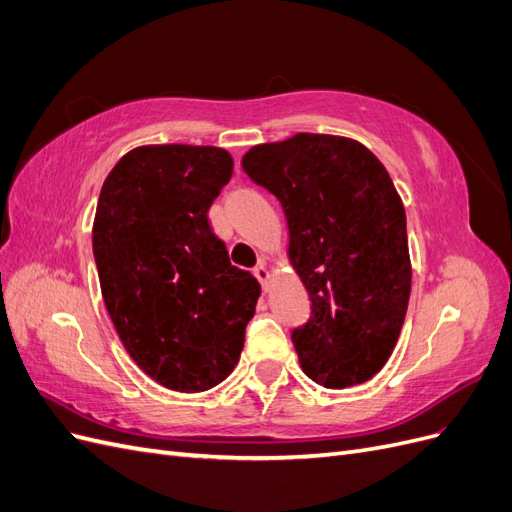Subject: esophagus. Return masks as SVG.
Instances as JSON below:
<instances>
[{
  "mask_svg": "<svg viewBox=\"0 0 512 512\" xmlns=\"http://www.w3.org/2000/svg\"><path fill=\"white\" fill-rule=\"evenodd\" d=\"M254 275H256V280L262 284V290H269V286H267V282H269V269L265 267V265H262V262H260V265L254 269Z\"/></svg>",
  "mask_w": 512,
  "mask_h": 512,
  "instance_id": "esophagus-1",
  "label": "esophagus"
}]
</instances>
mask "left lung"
<instances>
[{
  "label": "left lung",
  "mask_w": 512,
  "mask_h": 512,
  "mask_svg": "<svg viewBox=\"0 0 512 512\" xmlns=\"http://www.w3.org/2000/svg\"><path fill=\"white\" fill-rule=\"evenodd\" d=\"M241 166L286 213L288 258L312 301L292 331L305 376L327 389L374 378L412 286L406 211L386 168L359 141L309 132L256 145Z\"/></svg>",
  "instance_id": "8db88e82"
}]
</instances>
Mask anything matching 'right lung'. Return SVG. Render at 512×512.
Segmentation results:
<instances>
[{
  "mask_svg": "<svg viewBox=\"0 0 512 512\" xmlns=\"http://www.w3.org/2000/svg\"><path fill=\"white\" fill-rule=\"evenodd\" d=\"M232 177L220 147L145 145L108 173L94 220L104 305L123 348L179 393L235 369L260 284L230 265L207 211Z\"/></svg>",
  "mask_w": 512,
  "mask_h": 512,
  "instance_id": "add662e5",
  "label": "right lung"
}]
</instances>
